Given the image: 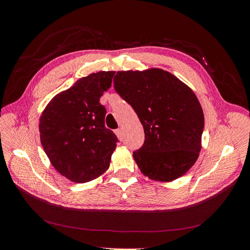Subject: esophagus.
Masks as SVG:
<instances>
[{"instance_id": "obj_1", "label": "esophagus", "mask_w": 250, "mask_h": 250, "mask_svg": "<svg viewBox=\"0 0 250 250\" xmlns=\"http://www.w3.org/2000/svg\"><path fill=\"white\" fill-rule=\"evenodd\" d=\"M115 133L117 134V137H118L120 140H122V138H123V130L121 129V128H119V129H116V130H115Z\"/></svg>"}]
</instances>
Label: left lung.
I'll return each instance as SVG.
<instances>
[{
  "instance_id": "obj_1",
  "label": "left lung",
  "mask_w": 250,
  "mask_h": 250,
  "mask_svg": "<svg viewBox=\"0 0 250 250\" xmlns=\"http://www.w3.org/2000/svg\"><path fill=\"white\" fill-rule=\"evenodd\" d=\"M113 85L144 127L145 142L133 152L142 173L160 181L183 176L197 161L204 128L193 90L162 69L120 71Z\"/></svg>"
}]
</instances>
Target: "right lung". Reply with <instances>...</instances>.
Returning a JSON list of instances; mask_svg holds the SVG:
<instances>
[{
	"label": "right lung",
	"instance_id": "right-lung-1",
	"mask_svg": "<svg viewBox=\"0 0 250 250\" xmlns=\"http://www.w3.org/2000/svg\"><path fill=\"white\" fill-rule=\"evenodd\" d=\"M115 72H98L76 81L49 102L40 119L41 142L51 164L74 183L93 180L109 167L118 138L105 127L100 103Z\"/></svg>",
	"mask_w": 250,
	"mask_h": 250
}]
</instances>
